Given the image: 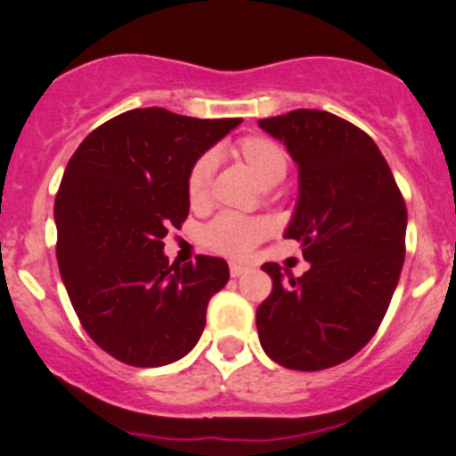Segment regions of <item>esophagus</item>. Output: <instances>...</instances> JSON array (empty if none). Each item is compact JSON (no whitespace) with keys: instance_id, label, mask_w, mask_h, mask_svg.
Returning <instances> with one entry per match:
<instances>
[{"instance_id":"1","label":"esophagus","mask_w":456,"mask_h":456,"mask_svg":"<svg viewBox=\"0 0 456 456\" xmlns=\"http://www.w3.org/2000/svg\"><path fill=\"white\" fill-rule=\"evenodd\" d=\"M229 273H232V278H240V275L247 273V266L232 262V265H229Z\"/></svg>"}]
</instances>
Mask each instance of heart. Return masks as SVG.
Segmentation results:
<instances>
[{
  "mask_svg": "<svg viewBox=\"0 0 456 456\" xmlns=\"http://www.w3.org/2000/svg\"><path fill=\"white\" fill-rule=\"evenodd\" d=\"M233 154L254 172L265 187L275 185L287 176L289 156L278 141L269 136L249 134L233 142ZM211 176H214V154H202L187 172V199L194 207L209 200ZM271 236L269 220L257 216L220 214L202 229V245L209 251L236 260H245L265 238Z\"/></svg>",
  "mask_w": 456,
  "mask_h": 456,
  "instance_id": "1",
  "label": "heart"
}]
</instances>
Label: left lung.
<instances>
[{"label": "left lung", "instance_id": "left-lung-1", "mask_svg": "<svg viewBox=\"0 0 456 456\" xmlns=\"http://www.w3.org/2000/svg\"><path fill=\"white\" fill-rule=\"evenodd\" d=\"M300 167V200L284 238L311 269L282 278L266 262L269 297L257 306L266 355L291 370L351 360L379 329L406 256V202L375 141L324 110L260 118Z\"/></svg>", "mask_w": 456, "mask_h": 456}]
</instances>
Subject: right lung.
I'll use <instances>...</instances> for the list:
<instances>
[{
	"label": "right lung",
	"mask_w": 456,
	"mask_h": 456,
	"mask_svg": "<svg viewBox=\"0 0 456 456\" xmlns=\"http://www.w3.org/2000/svg\"><path fill=\"white\" fill-rule=\"evenodd\" d=\"M240 121L127 110L68 160L54 200L59 271L81 326L114 360L154 369L200 339L229 266L211 256L169 265L163 238L190 214L194 160Z\"/></svg>",
	"instance_id": "obj_1"
}]
</instances>
